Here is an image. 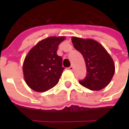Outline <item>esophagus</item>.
<instances>
[{
	"mask_svg": "<svg viewBox=\"0 0 129 129\" xmlns=\"http://www.w3.org/2000/svg\"><path fill=\"white\" fill-rule=\"evenodd\" d=\"M69 69L71 70V71H73V70H74V67H73L72 66H71L70 67H69Z\"/></svg>",
	"mask_w": 129,
	"mask_h": 129,
	"instance_id": "esophagus-1",
	"label": "esophagus"
}]
</instances>
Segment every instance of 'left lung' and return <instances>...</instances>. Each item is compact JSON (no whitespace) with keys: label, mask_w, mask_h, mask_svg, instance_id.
<instances>
[{"label":"left lung","mask_w":129,"mask_h":129,"mask_svg":"<svg viewBox=\"0 0 129 129\" xmlns=\"http://www.w3.org/2000/svg\"><path fill=\"white\" fill-rule=\"evenodd\" d=\"M72 42L75 48L83 55L87 67V75L79 81L80 84L91 90L107 87L115 72L114 61L107 51L92 39L72 37Z\"/></svg>","instance_id":"left-lung-1"}]
</instances>
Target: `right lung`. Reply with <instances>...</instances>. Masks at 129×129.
I'll return each mask as SVG.
<instances>
[{
	"label": "right lung",
	"instance_id": "add662e5",
	"mask_svg": "<svg viewBox=\"0 0 129 129\" xmlns=\"http://www.w3.org/2000/svg\"><path fill=\"white\" fill-rule=\"evenodd\" d=\"M64 37H51L38 42L27 54L23 65L27 84L37 92H45L59 81L64 69L63 58L57 54Z\"/></svg>",
	"mask_w": 129,
	"mask_h": 129
}]
</instances>
